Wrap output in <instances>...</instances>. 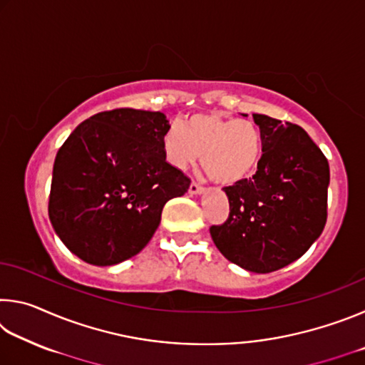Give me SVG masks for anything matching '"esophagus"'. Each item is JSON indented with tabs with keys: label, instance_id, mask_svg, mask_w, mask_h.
<instances>
[{
	"label": "esophagus",
	"instance_id": "esophagus-1",
	"mask_svg": "<svg viewBox=\"0 0 365 365\" xmlns=\"http://www.w3.org/2000/svg\"><path fill=\"white\" fill-rule=\"evenodd\" d=\"M188 193L190 195H201V193H205V188H202L201 185H197L196 182H191L190 188H188Z\"/></svg>",
	"mask_w": 365,
	"mask_h": 365
}]
</instances>
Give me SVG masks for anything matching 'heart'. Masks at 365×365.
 <instances>
[{"label": "heart", "instance_id": "obj_1", "mask_svg": "<svg viewBox=\"0 0 365 365\" xmlns=\"http://www.w3.org/2000/svg\"><path fill=\"white\" fill-rule=\"evenodd\" d=\"M165 159L178 170L201 164L214 182L235 185L248 178L262 156V133L250 119L214 113L195 114L163 138Z\"/></svg>", "mask_w": 365, "mask_h": 365}]
</instances>
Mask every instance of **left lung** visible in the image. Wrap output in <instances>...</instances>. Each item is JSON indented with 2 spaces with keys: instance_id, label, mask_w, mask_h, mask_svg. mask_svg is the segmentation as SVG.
<instances>
[{
  "instance_id": "obj_1",
  "label": "left lung",
  "mask_w": 365,
  "mask_h": 365,
  "mask_svg": "<svg viewBox=\"0 0 365 365\" xmlns=\"http://www.w3.org/2000/svg\"><path fill=\"white\" fill-rule=\"evenodd\" d=\"M252 119L262 133L257 170L224 188L230 214L209 232L228 261L267 274L299 259L322 233L330 169L299 125L264 114Z\"/></svg>"
}]
</instances>
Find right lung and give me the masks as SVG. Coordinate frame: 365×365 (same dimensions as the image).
<instances>
[{"instance_id": "1", "label": "right lung", "mask_w": 365, "mask_h": 365, "mask_svg": "<svg viewBox=\"0 0 365 365\" xmlns=\"http://www.w3.org/2000/svg\"><path fill=\"white\" fill-rule=\"evenodd\" d=\"M163 113L120 108L83 120L59 148L48 214L67 250L114 265L145 248L190 178L165 160Z\"/></svg>"}]
</instances>
